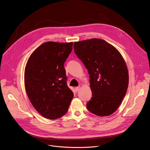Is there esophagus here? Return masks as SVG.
Returning <instances> with one entry per match:
<instances>
[{
    "instance_id": "1",
    "label": "esophagus",
    "mask_w": 150,
    "mask_h": 150,
    "mask_svg": "<svg viewBox=\"0 0 150 150\" xmlns=\"http://www.w3.org/2000/svg\"><path fill=\"white\" fill-rule=\"evenodd\" d=\"M80 88L79 86L76 87V88H75V91H76V92H78V91H79L80 90Z\"/></svg>"
}]
</instances>
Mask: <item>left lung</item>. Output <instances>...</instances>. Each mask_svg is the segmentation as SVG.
Instances as JSON below:
<instances>
[{
	"mask_svg": "<svg viewBox=\"0 0 150 150\" xmlns=\"http://www.w3.org/2000/svg\"><path fill=\"white\" fill-rule=\"evenodd\" d=\"M74 48L89 75L92 97L87 109L97 116L112 115L118 108L129 84L122 56L112 45L99 38L75 42Z\"/></svg>",
	"mask_w": 150,
	"mask_h": 150,
	"instance_id": "left-lung-1",
	"label": "left lung"
}]
</instances>
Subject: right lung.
I'll list each match as a JSON object with an SVG mask.
<instances>
[{
    "mask_svg": "<svg viewBox=\"0 0 150 150\" xmlns=\"http://www.w3.org/2000/svg\"><path fill=\"white\" fill-rule=\"evenodd\" d=\"M72 47L73 42H45L32 53L25 68L29 99L37 111L50 120L66 114L73 99L64 66Z\"/></svg>",
    "mask_w": 150,
    "mask_h": 150,
    "instance_id": "right-lung-1",
    "label": "right lung"
}]
</instances>
